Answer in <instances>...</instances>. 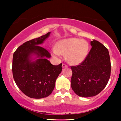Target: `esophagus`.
<instances>
[{"label":"esophagus","mask_w":121,"mask_h":121,"mask_svg":"<svg viewBox=\"0 0 121 121\" xmlns=\"http://www.w3.org/2000/svg\"><path fill=\"white\" fill-rule=\"evenodd\" d=\"M67 67V65L65 64H64V63H63V64H62V67H63V68Z\"/></svg>","instance_id":"esophagus-1"}]
</instances>
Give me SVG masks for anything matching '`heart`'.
Masks as SVG:
<instances>
[{
  "instance_id": "heart-1",
  "label": "heart",
  "mask_w": 121,
  "mask_h": 121,
  "mask_svg": "<svg viewBox=\"0 0 121 121\" xmlns=\"http://www.w3.org/2000/svg\"><path fill=\"white\" fill-rule=\"evenodd\" d=\"M88 50L89 45L86 40L72 37L59 40L56 48L52 50V54L56 58H60L61 54L65 55L69 64L78 65L86 58Z\"/></svg>"
}]
</instances>
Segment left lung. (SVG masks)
I'll list each match as a JSON object with an SVG mask.
<instances>
[{
  "instance_id": "8db88e82",
  "label": "left lung",
  "mask_w": 121,
  "mask_h": 121,
  "mask_svg": "<svg viewBox=\"0 0 121 121\" xmlns=\"http://www.w3.org/2000/svg\"><path fill=\"white\" fill-rule=\"evenodd\" d=\"M85 60L78 66H72L71 85L77 95L90 97L104 89L111 75L110 57L108 49L95 40Z\"/></svg>"
}]
</instances>
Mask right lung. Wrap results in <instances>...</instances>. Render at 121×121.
Masks as SVG:
<instances>
[{
    "label": "right lung",
    "instance_id": "add662e5",
    "mask_svg": "<svg viewBox=\"0 0 121 121\" xmlns=\"http://www.w3.org/2000/svg\"><path fill=\"white\" fill-rule=\"evenodd\" d=\"M50 33L26 41L13 54V78L22 92L30 98L40 99L50 95L62 71V63L58 65L51 64L48 60L50 54L40 46Z\"/></svg>",
    "mask_w": 121,
    "mask_h": 121
}]
</instances>
